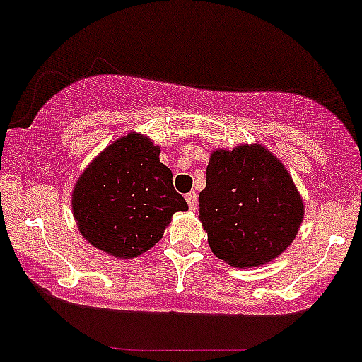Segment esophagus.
Listing matches in <instances>:
<instances>
[{
	"mask_svg": "<svg viewBox=\"0 0 362 362\" xmlns=\"http://www.w3.org/2000/svg\"><path fill=\"white\" fill-rule=\"evenodd\" d=\"M185 202H187L189 209H191V211H194V209L198 207V197H197V192H189V194H185Z\"/></svg>",
	"mask_w": 362,
	"mask_h": 362,
	"instance_id": "esophagus-1",
	"label": "esophagus"
}]
</instances>
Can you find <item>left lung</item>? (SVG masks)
I'll return each instance as SVG.
<instances>
[{
	"mask_svg": "<svg viewBox=\"0 0 362 362\" xmlns=\"http://www.w3.org/2000/svg\"><path fill=\"white\" fill-rule=\"evenodd\" d=\"M198 202L212 253L243 269L286 252L305 212L286 165L259 143L212 151Z\"/></svg>",
	"mask_w": 362,
	"mask_h": 362,
	"instance_id": "obj_1",
	"label": "left lung"
}]
</instances>
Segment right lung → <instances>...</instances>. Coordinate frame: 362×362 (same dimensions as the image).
Segmentation results:
<instances>
[{"label": "right lung", "instance_id": "right-lung-1", "mask_svg": "<svg viewBox=\"0 0 362 362\" xmlns=\"http://www.w3.org/2000/svg\"><path fill=\"white\" fill-rule=\"evenodd\" d=\"M146 134L121 135L90 160L71 192L80 234L116 259L153 248L175 212L187 204L173 187V173Z\"/></svg>", "mask_w": 362, "mask_h": 362}]
</instances>
